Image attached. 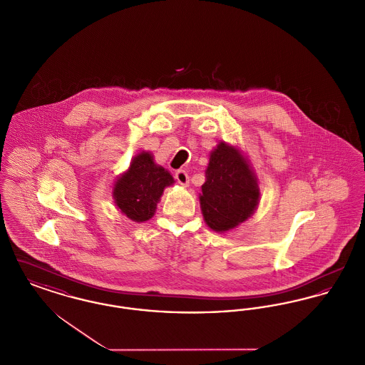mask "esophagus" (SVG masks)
Returning a JSON list of instances; mask_svg holds the SVG:
<instances>
[{
  "mask_svg": "<svg viewBox=\"0 0 365 365\" xmlns=\"http://www.w3.org/2000/svg\"><path fill=\"white\" fill-rule=\"evenodd\" d=\"M175 179H176L178 183L182 185V186H187V185H189V175H187L186 171H183V170H178V171L175 173Z\"/></svg>",
  "mask_w": 365,
  "mask_h": 365,
  "instance_id": "obj_1",
  "label": "esophagus"
}]
</instances>
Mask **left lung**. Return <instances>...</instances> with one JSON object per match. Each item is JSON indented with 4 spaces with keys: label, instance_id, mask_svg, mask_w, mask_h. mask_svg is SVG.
<instances>
[{
    "label": "left lung",
    "instance_id": "1",
    "mask_svg": "<svg viewBox=\"0 0 365 365\" xmlns=\"http://www.w3.org/2000/svg\"><path fill=\"white\" fill-rule=\"evenodd\" d=\"M200 204L204 219L215 231H228L245 222L257 207V179L242 155L219 143L210 153Z\"/></svg>",
    "mask_w": 365,
    "mask_h": 365
}]
</instances>
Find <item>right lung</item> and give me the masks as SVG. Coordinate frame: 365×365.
Listing matches in <instances>:
<instances>
[{
	"label": "right lung",
	"instance_id": "obj_1",
	"mask_svg": "<svg viewBox=\"0 0 365 365\" xmlns=\"http://www.w3.org/2000/svg\"><path fill=\"white\" fill-rule=\"evenodd\" d=\"M173 183V175L156 165L149 152H142L134 157L130 170L116 180L115 202L131 220L146 222L155 215L164 189Z\"/></svg>",
	"mask_w": 365,
	"mask_h": 365
}]
</instances>
